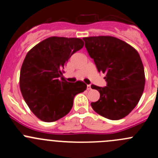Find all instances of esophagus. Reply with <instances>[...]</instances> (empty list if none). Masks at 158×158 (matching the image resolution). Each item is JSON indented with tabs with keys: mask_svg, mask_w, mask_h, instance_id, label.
I'll return each instance as SVG.
<instances>
[{
	"mask_svg": "<svg viewBox=\"0 0 158 158\" xmlns=\"http://www.w3.org/2000/svg\"><path fill=\"white\" fill-rule=\"evenodd\" d=\"M86 88H87L88 90H89V89H91V85H89V84H88V85L86 86Z\"/></svg>",
	"mask_w": 158,
	"mask_h": 158,
	"instance_id": "obj_1",
	"label": "esophagus"
}]
</instances>
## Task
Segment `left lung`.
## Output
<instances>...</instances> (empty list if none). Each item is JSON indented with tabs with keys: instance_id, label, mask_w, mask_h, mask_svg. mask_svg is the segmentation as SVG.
Returning a JSON list of instances; mask_svg holds the SVG:
<instances>
[{
	"instance_id": "1",
	"label": "left lung",
	"mask_w": 158,
	"mask_h": 158,
	"mask_svg": "<svg viewBox=\"0 0 158 158\" xmlns=\"http://www.w3.org/2000/svg\"><path fill=\"white\" fill-rule=\"evenodd\" d=\"M83 39L98 72L106 74V86L91 85L100 93L99 99L91 103L93 109L110 120L125 118L138 104L145 88V71L139 54L132 46L112 36Z\"/></svg>"
}]
</instances>
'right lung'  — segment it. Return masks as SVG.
<instances>
[{
	"mask_svg": "<svg viewBox=\"0 0 158 158\" xmlns=\"http://www.w3.org/2000/svg\"><path fill=\"white\" fill-rule=\"evenodd\" d=\"M84 45L81 38L50 37L26 54L20 71V90L28 108L42 121L63 118L72 109L75 95L86 90L83 81L69 83L62 76L69 59Z\"/></svg>",
	"mask_w": 158,
	"mask_h": 158,
	"instance_id": "1",
	"label": "right lung"
}]
</instances>
